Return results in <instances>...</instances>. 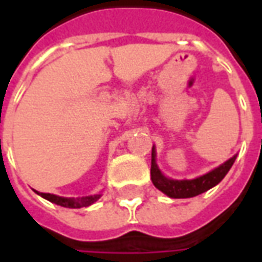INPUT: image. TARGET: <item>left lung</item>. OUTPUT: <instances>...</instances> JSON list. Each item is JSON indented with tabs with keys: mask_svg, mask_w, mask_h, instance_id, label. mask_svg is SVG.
<instances>
[{
	"mask_svg": "<svg viewBox=\"0 0 262 262\" xmlns=\"http://www.w3.org/2000/svg\"><path fill=\"white\" fill-rule=\"evenodd\" d=\"M156 156H157V153H156V147L153 146V150H151V170H150L151 181H153L154 187L157 189L165 193L167 196L174 198V199L196 196L199 193L206 192L210 188L216 187L225 178L226 174L229 172L237 157V154H234L231 159L225 161L223 164H220L219 167H216L212 171H209V172L201 177H196L193 180H172V178H168L161 172L159 165H157V161H156Z\"/></svg>",
	"mask_w": 262,
	"mask_h": 262,
	"instance_id": "obj_1",
	"label": "left lung"
}]
</instances>
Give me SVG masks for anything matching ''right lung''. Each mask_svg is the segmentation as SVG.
Returning a JSON list of instances; mask_svg holds the SVG:
<instances>
[{"mask_svg":"<svg viewBox=\"0 0 262 262\" xmlns=\"http://www.w3.org/2000/svg\"><path fill=\"white\" fill-rule=\"evenodd\" d=\"M37 195H40L45 199H48L49 202L56 203L60 205L63 208H71V209H80V208H86L94 202H97L99 198L102 196L101 193H95V195H90V196H82V198H64L59 196V195H53V193H43L35 191Z\"/></svg>","mask_w":262,"mask_h":262,"instance_id":"right-lung-1","label":"right lung"}]
</instances>
